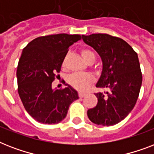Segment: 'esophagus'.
<instances>
[{"instance_id": "esophagus-1", "label": "esophagus", "mask_w": 154, "mask_h": 154, "mask_svg": "<svg viewBox=\"0 0 154 154\" xmlns=\"http://www.w3.org/2000/svg\"><path fill=\"white\" fill-rule=\"evenodd\" d=\"M78 95H79L80 97H84L85 96V95H86V94H84V93H81V92H80L79 94H78Z\"/></svg>"}]
</instances>
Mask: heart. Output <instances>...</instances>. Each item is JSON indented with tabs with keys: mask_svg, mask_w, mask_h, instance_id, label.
I'll list each match as a JSON object with an SVG mask.
<instances>
[{
	"mask_svg": "<svg viewBox=\"0 0 154 154\" xmlns=\"http://www.w3.org/2000/svg\"><path fill=\"white\" fill-rule=\"evenodd\" d=\"M82 55L85 61L95 60V54L89 49H83L82 50ZM65 58L63 60V65H65ZM94 82V77L89 73H73L69 77V82L75 89L80 91H85Z\"/></svg>",
	"mask_w": 154,
	"mask_h": 154,
	"instance_id": "b5f03b06",
	"label": "heart"
}]
</instances>
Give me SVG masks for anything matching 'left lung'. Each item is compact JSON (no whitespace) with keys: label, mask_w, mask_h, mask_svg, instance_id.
Returning a JSON list of instances; mask_svg holds the SVG:
<instances>
[{"label":"left lung","mask_w":154,"mask_h":154,"mask_svg":"<svg viewBox=\"0 0 154 154\" xmlns=\"http://www.w3.org/2000/svg\"><path fill=\"white\" fill-rule=\"evenodd\" d=\"M102 60L97 88L109 91L95 94L97 104L87 111L89 119L101 125H113L128 116L135 106L142 83L137 54L122 38L105 33L82 35Z\"/></svg>","instance_id":"left-lung-1"}]
</instances>
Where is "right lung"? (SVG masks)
I'll list each match as a JSON object with an SVG mask.
<instances>
[{"label":"right lung","mask_w":154,"mask_h":154,"mask_svg":"<svg viewBox=\"0 0 154 154\" xmlns=\"http://www.w3.org/2000/svg\"><path fill=\"white\" fill-rule=\"evenodd\" d=\"M81 39L78 34L48 35L32 40L23 49L17 69L18 94L25 110L37 122L59 123L70 104L79 98L69 85L53 89L52 82L60 72L69 47Z\"/></svg>","instance_id":"1"}]
</instances>
